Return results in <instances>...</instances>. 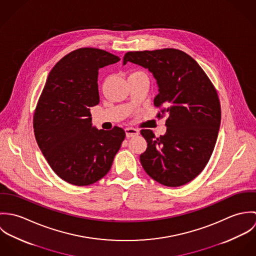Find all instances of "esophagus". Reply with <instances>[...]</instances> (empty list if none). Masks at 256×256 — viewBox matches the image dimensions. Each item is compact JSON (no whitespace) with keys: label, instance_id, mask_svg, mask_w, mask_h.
Instances as JSON below:
<instances>
[{"label":"esophagus","instance_id":"esophagus-1","mask_svg":"<svg viewBox=\"0 0 256 256\" xmlns=\"http://www.w3.org/2000/svg\"><path fill=\"white\" fill-rule=\"evenodd\" d=\"M125 133H126V137L127 138H131V137L137 136L139 134V131L137 129H135V128L129 127V128L125 129Z\"/></svg>","mask_w":256,"mask_h":256}]
</instances>
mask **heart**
Wrapping results in <instances>:
<instances>
[{
  "mask_svg": "<svg viewBox=\"0 0 256 256\" xmlns=\"http://www.w3.org/2000/svg\"><path fill=\"white\" fill-rule=\"evenodd\" d=\"M134 73H136V72H134Z\"/></svg>",
  "mask_w": 256,
  "mask_h": 256,
  "instance_id": "obj_1",
  "label": "heart"
}]
</instances>
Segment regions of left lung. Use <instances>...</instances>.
Here are the masks:
<instances>
[{"mask_svg": "<svg viewBox=\"0 0 256 256\" xmlns=\"http://www.w3.org/2000/svg\"><path fill=\"white\" fill-rule=\"evenodd\" d=\"M132 62L148 69L158 86L154 100L166 116V132L156 137L141 131L148 146L140 156L142 166L156 182L178 187L193 180L208 164L220 123L217 90L198 63L178 49L127 52L123 64Z\"/></svg>", "mask_w": 256, "mask_h": 256, "instance_id": "obj_1", "label": "left lung"}]
</instances>
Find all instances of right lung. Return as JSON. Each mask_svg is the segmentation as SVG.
Instances as JSON below:
<instances>
[{
	"instance_id": "add662e5",
	"label": "right lung",
	"mask_w": 256,
	"mask_h": 256,
	"mask_svg": "<svg viewBox=\"0 0 256 256\" xmlns=\"http://www.w3.org/2000/svg\"><path fill=\"white\" fill-rule=\"evenodd\" d=\"M120 59L84 47L64 56L50 71L37 102L34 129L37 144L53 172L64 182L86 186L110 172L125 132L98 130L90 108L98 104V70Z\"/></svg>"
}]
</instances>
